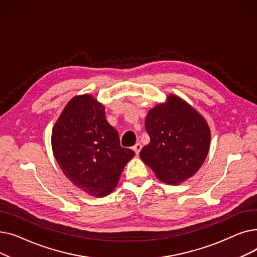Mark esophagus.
I'll return each instance as SVG.
<instances>
[{"mask_svg":"<svg viewBox=\"0 0 257 257\" xmlns=\"http://www.w3.org/2000/svg\"><path fill=\"white\" fill-rule=\"evenodd\" d=\"M141 150H142V144L138 143V144H136V145L133 146V151L136 152V154H137V155H139V154H140Z\"/></svg>","mask_w":257,"mask_h":257,"instance_id":"obj_1","label":"esophagus"}]
</instances>
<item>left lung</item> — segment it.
<instances>
[{"mask_svg": "<svg viewBox=\"0 0 257 257\" xmlns=\"http://www.w3.org/2000/svg\"><path fill=\"white\" fill-rule=\"evenodd\" d=\"M149 145L141 159L165 183L178 184L191 178L203 165L209 151L210 129L195 108L170 94L146 116Z\"/></svg>", "mask_w": 257, "mask_h": 257, "instance_id": "obj_1", "label": "left lung"}]
</instances>
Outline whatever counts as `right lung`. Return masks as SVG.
Segmentation results:
<instances>
[{"label": "right lung", "mask_w": 257, "mask_h": 257, "mask_svg": "<svg viewBox=\"0 0 257 257\" xmlns=\"http://www.w3.org/2000/svg\"><path fill=\"white\" fill-rule=\"evenodd\" d=\"M52 149L61 171L90 196L104 197L116 186L134 152L119 145L105 118V107L90 94L74 97L52 131Z\"/></svg>", "instance_id": "1"}]
</instances>
